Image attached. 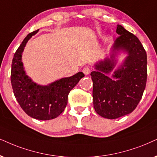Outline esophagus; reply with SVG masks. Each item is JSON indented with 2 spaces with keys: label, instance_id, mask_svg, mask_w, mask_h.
I'll return each mask as SVG.
<instances>
[{
  "label": "esophagus",
  "instance_id": "34e87169",
  "mask_svg": "<svg viewBox=\"0 0 157 157\" xmlns=\"http://www.w3.org/2000/svg\"><path fill=\"white\" fill-rule=\"evenodd\" d=\"M90 72H91L90 69L88 67H84V68L82 69V72L84 73V74H85V75H89V74H90Z\"/></svg>",
  "mask_w": 157,
  "mask_h": 157
}]
</instances>
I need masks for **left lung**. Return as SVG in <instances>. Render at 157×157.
<instances>
[{
    "instance_id": "obj_1",
    "label": "left lung",
    "mask_w": 157,
    "mask_h": 157,
    "mask_svg": "<svg viewBox=\"0 0 157 157\" xmlns=\"http://www.w3.org/2000/svg\"><path fill=\"white\" fill-rule=\"evenodd\" d=\"M116 32L120 36L114 41L110 59L96 63V71L90 73L93 107L97 114L106 119L131 113L142 98L147 80V56L141 43L120 25ZM120 50L126 52L128 56L112 79L107 75L114 68L115 56Z\"/></svg>"
}]
</instances>
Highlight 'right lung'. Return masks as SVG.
Instances as JSON below:
<instances>
[{"instance_id": "obj_1", "label": "right lung", "mask_w": 157, "mask_h": 157, "mask_svg": "<svg viewBox=\"0 0 157 157\" xmlns=\"http://www.w3.org/2000/svg\"><path fill=\"white\" fill-rule=\"evenodd\" d=\"M37 33L27 35L13 55L11 81L15 98L26 114L36 120H49L64 112L69 92L85 75L80 72L48 85L33 82L24 70L21 54L27 41Z\"/></svg>"}]
</instances>
